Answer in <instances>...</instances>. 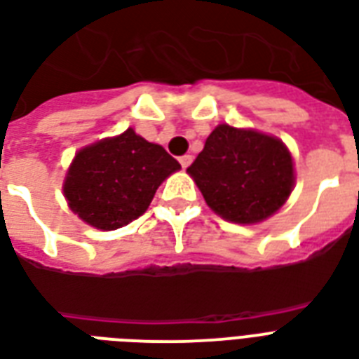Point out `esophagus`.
<instances>
[{"instance_id":"obj_1","label":"esophagus","mask_w":359,"mask_h":359,"mask_svg":"<svg viewBox=\"0 0 359 359\" xmlns=\"http://www.w3.org/2000/svg\"><path fill=\"white\" fill-rule=\"evenodd\" d=\"M191 161H193V157H191V155H182V157H180V163H182L183 168H187V166L191 165Z\"/></svg>"}]
</instances>
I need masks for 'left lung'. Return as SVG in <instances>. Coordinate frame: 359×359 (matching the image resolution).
Wrapping results in <instances>:
<instances>
[{"label": "left lung", "instance_id": "obj_1", "mask_svg": "<svg viewBox=\"0 0 359 359\" xmlns=\"http://www.w3.org/2000/svg\"><path fill=\"white\" fill-rule=\"evenodd\" d=\"M205 204L226 221L255 224L273 215L294 187L292 155L275 136L217 125L187 168Z\"/></svg>", "mask_w": 359, "mask_h": 359}]
</instances>
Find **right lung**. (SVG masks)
Masks as SVG:
<instances>
[{"instance_id": "add662e5", "label": "right lung", "mask_w": 359, "mask_h": 359, "mask_svg": "<svg viewBox=\"0 0 359 359\" xmlns=\"http://www.w3.org/2000/svg\"><path fill=\"white\" fill-rule=\"evenodd\" d=\"M180 168L163 146L127 129L74 155L63 194L84 223L116 230L140 217L161 183Z\"/></svg>"}]
</instances>
